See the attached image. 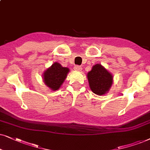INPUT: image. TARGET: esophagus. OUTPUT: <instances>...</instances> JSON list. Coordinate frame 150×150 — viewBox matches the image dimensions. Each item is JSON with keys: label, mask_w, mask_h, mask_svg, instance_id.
<instances>
[{"label": "esophagus", "mask_w": 150, "mask_h": 150, "mask_svg": "<svg viewBox=\"0 0 150 150\" xmlns=\"http://www.w3.org/2000/svg\"><path fill=\"white\" fill-rule=\"evenodd\" d=\"M74 69H75L76 71H81L82 68H81L80 66H75V67H74Z\"/></svg>", "instance_id": "34e87169"}]
</instances>
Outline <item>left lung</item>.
<instances>
[{
  "label": "left lung",
  "mask_w": 150,
  "mask_h": 150,
  "mask_svg": "<svg viewBox=\"0 0 150 150\" xmlns=\"http://www.w3.org/2000/svg\"><path fill=\"white\" fill-rule=\"evenodd\" d=\"M90 88L97 95H103L108 93L113 83V75L100 64L92 67L87 73Z\"/></svg>",
  "instance_id": "left-lung-1"
}]
</instances>
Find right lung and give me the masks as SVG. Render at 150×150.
<instances>
[{
	"mask_svg": "<svg viewBox=\"0 0 150 150\" xmlns=\"http://www.w3.org/2000/svg\"><path fill=\"white\" fill-rule=\"evenodd\" d=\"M69 71V68L63 67L59 63L54 62L43 73L44 82L51 91H57L67 78Z\"/></svg>",
	"mask_w": 150,
	"mask_h": 150,
	"instance_id": "1",
	"label": "right lung"
}]
</instances>
